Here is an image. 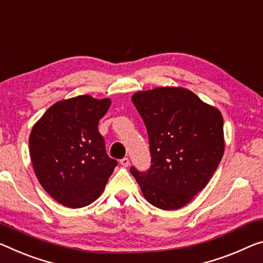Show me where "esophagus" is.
<instances>
[{
    "label": "esophagus",
    "instance_id": "1",
    "mask_svg": "<svg viewBox=\"0 0 263 263\" xmlns=\"http://www.w3.org/2000/svg\"><path fill=\"white\" fill-rule=\"evenodd\" d=\"M120 165L124 166V167H127V166L130 165V160H128V158H123V159L120 160Z\"/></svg>",
    "mask_w": 263,
    "mask_h": 263
}]
</instances>
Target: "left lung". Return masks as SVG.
<instances>
[{
	"mask_svg": "<svg viewBox=\"0 0 263 263\" xmlns=\"http://www.w3.org/2000/svg\"><path fill=\"white\" fill-rule=\"evenodd\" d=\"M131 99L146 126L152 157L147 172L131 167V174L151 205L179 210L205 189L222 159L221 112L185 87L138 91Z\"/></svg>",
	"mask_w": 263,
	"mask_h": 263,
	"instance_id": "1",
	"label": "left lung"
}]
</instances>
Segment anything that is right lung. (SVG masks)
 Listing matches in <instances>:
<instances>
[{"mask_svg":"<svg viewBox=\"0 0 263 263\" xmlns=\"http://www.w3.org/2000/svg\"><path fill=\"white\" fill-rule=\"evenodd\" d=\"M110 98L90 95L53 104L32 126L29 148L35 174L44 191L69 208L92 203L117 166L105 151L98 122Z\"/></svg>","mask_w":263,"mask_h":263,"instance_id":"add662e5","label":"right lung"}]
</instances>
